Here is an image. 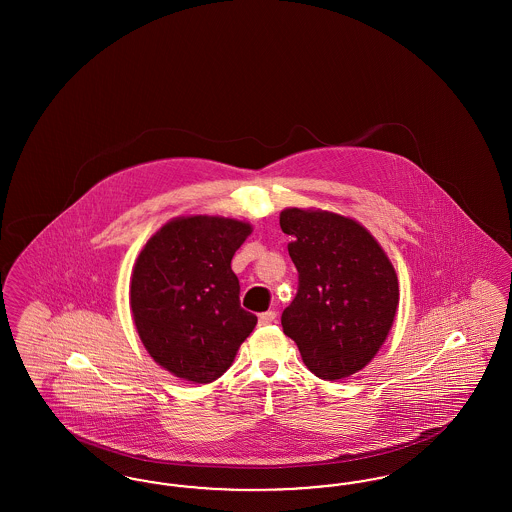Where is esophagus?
Listing matches in <instances>:
<instances>
[{"instance_id": "34e87169", "label": "esophagus", "mask_w": 512, "mask_h": 512, "mask_svg": "<svg viewBox=\"0 0 512 512\" xmlns=\"http://www.w3.org/2000/svg\"><path fill=\"white\" fill-rule=\"evenodd\" d=\"M274 320H276V311H267V313L259 315V324L261 326H267V324L274 322Z\"/></svg>"}]
</instances>
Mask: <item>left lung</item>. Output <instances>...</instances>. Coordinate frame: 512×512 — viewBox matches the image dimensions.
<instances>
[{
    "label": "left lung",
    "instance_id": "8db88e82",
    "mask_svg": "<svg viewBox=\"0 0 512 512\" xmlns=\"http://www.w3.org/2000/svg\"><path fill=\"white\" fill-rule=\"evenodd\" d=\"M299 288L282 328L303 363L322 380L365 368L380 351L399 305L388 255L357 220L290 207L280 213Z\"/></svg>",
    "mask_w": 512,
    "mask_h": 512
}]
</instances>
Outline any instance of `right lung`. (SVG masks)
<instances>
[{
	"instance_id": "1",
	"label": "right lung",
	"mask_w": 512,
	"mask_h": 512,
	"mask_svg": "<svg viewBox=\"0 0 512 512\" xmlns=\"http://www.w3.org/2000/svg\"><path fill=\"white\" fill-rule=\"evenodd\" d=\"M249 234L242 220L178 217L136 259L130 309L138 336L153 361L182 380H217L257 324L240 305L230 267Z\"/></svg>"
}]
</instances>
